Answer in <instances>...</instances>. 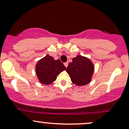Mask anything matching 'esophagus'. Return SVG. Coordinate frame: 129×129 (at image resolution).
Here are the masks:
<instances>
[{
    "instance_id": "34e87169",
    "label": "esophagus",
    "mask_w": 129,
    "mask_h": 129,
    "mask_svg": "<svg viewBox=\"0 0 129 129\" xmlns=\"http://www.w3.org/2000/svg\"><path fill=\"white\" fill-rule=\"evenodd\" d=\"M64 64L65 67H66V68H67V67H68V62H66V63H64Z\"/></svg>"
}]
</instances>
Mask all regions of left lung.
I'll list each match as a JSON object with an SVG mask.
<instances>
[{"label": "left lung", "mask_w": 129, "mask_h": 129, "mask_svg": "<svg viewBox=\"0 0 129 129\" xmlns=\"http://www.w3.org/2000/svg\"><path fill=\"white\" fill-rule=\"evenodd\" d=\"M94 66L87 57L77 55L72 59V62L66 69L72 83L77 86H84L91 82Z\"/></svg>", "instance_id": "1"}]
</instances>
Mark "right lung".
I'll list each match as a JSON object with an SVG mask.
<instances>
[{
	"label": "right lung",
	"mask_w": 129,
	"mask_h": 129,
	"mask_svg": "<svg viewBox=\"0 0 129 129\" xmlns=\"http://www.w3.org/2000/svg\"><path fill=\"white\" fill-rule=\"evenodd\" d=\"M66 69L59 59L54 60L52 56L47 54L37 63L36 73L39 82L47 85L54 82L57 75Z\"/></svg>",
	"instance_id": "1"
}]
</instances>
